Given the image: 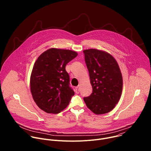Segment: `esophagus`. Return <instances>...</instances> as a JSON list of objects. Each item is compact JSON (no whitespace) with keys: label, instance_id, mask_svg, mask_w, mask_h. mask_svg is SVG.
Listing matches in <instances>:
<instances>
[{"label":"esophagus","instance_id":"esophagus-1","mask_svg":"<svg viewBox=\"0 0 151 151\" xmlns=\"http://www.w3.org/2000/svg\"><path fill=\"white\" fill-rule=\"evenodd\" d=\"M79 91H80L79 86H78V87H77L75 88V92H76V94H79Z\"/></svg>","mask_w":151,"mask_h":151}]
</instances>
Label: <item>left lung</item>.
<instances>
[{
	"label": "left lung",
	"instance_id": "8db88e82",
	"mask_svg": "<svg viewBox=\"0 0 151 151\" xmlns=\"http://www.w3.org/2000/svg\"><path fill=\"white\" fill-rule=\"evenodd\" d=\"M89 72L93 93L83 98L95 114L111 111L119 100L122 91V77L116 60L107 52L89 49L83 51Z\"/></svg>",
	"mask_w": 151,
	"mask_h": 151
}]
</instances>
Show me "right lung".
Returning <instances> with one entry per match:
<instances>
[{
	"mask_svg": "<svg viewBox=\"0 0 151 151\" xmlns=\"http://www.w3.org/2000/svg\"><path fill=\"white\" fill-rule=\"evenodd\" d=\"M78 55L69 50L51 48L35 61L30 76V90L40 109L58 114L69 104L75 94L70 87L66 64Z\"/></svg>",
	"mask_w": 151,
	"mask_h": 151,
	"instance_id": "right-lung-1",
	"label": "right lung"
}]
</instances>
